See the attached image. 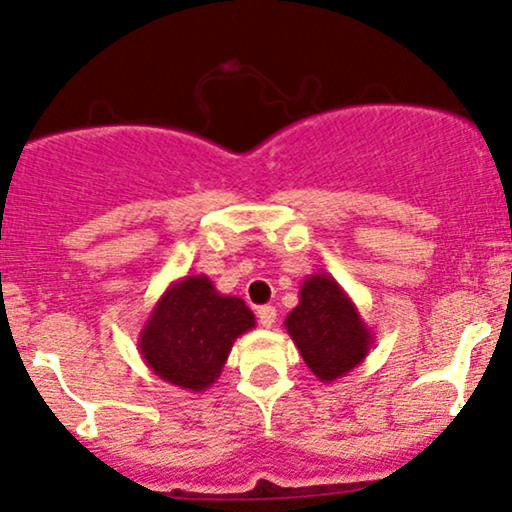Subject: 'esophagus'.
Listing matches in <instances>:
<instances>
[{"mask_svg": "<svg viewBox=\"0 0 512 512\" xmlns=\"http://www.w3.org/2000/svg\"><path fill=\"white\" fill-rule=\"evenodd\" d=\"M256 317H258V324L266 326V329H271V326L275 324V317H278V314H275V307H258Z\"/></svg>", "mask_w": 512, "mask_h": 512, "instance_id": "1", "label": "esophagus"}]
</instances>
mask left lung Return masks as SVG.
Listing matches in <instances>:
<instances>
[{"label":"left lung","instance_id":"1","mask_svg":"<svg viewBox=\"0 0 512 512\" xmlns=\"http://www.w3.org/2000/svg\"><path fill=\"white\" fill-rule=\"evenodd\" d=\"M285 329L319 382H336L370 353L375 333L360 317L348 292L329 273H312L300 287V304Z\"/></svg>","mask_w":512,"mask_h":512}]
</instances>
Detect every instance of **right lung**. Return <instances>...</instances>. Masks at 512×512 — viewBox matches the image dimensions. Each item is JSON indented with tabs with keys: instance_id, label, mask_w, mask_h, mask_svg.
<instances>
[{
	"instance_id": "1",
	"label": "right lung",
	"mask_w": 512,
	"mask_h": 512,
	"mask_svg": "<svg viewBox=\"0 0 512 512\" xmlns=\"http://www.w3.org/2000/svg\"><path fill=\"white\" fill-rule=\"evenodd\" d=\"M254 326V312L241 297L217 292L208 275H186L154 304L137 348L159 380L205 392L222 375L234 341Z\"/></svg>"
}]
</instances>
